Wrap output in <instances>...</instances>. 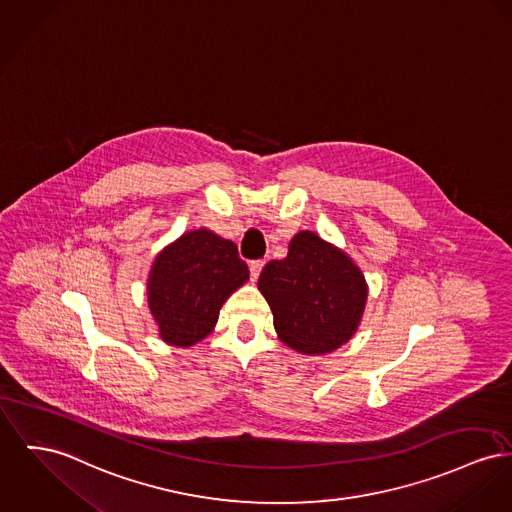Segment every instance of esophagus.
Wrapping results in <instances>:
<instances>
[{"label": "esophagus", "mask_w": 512, "mask_h": 512, "mask_svg": "<svg viewBox=\"0 0 512 512\" xmlns=\"http://www.w3.org/2000/svg\"><path fill=\"white\" fill-rule=\"evenodd\" d=\"M263 267H265V261H261V259L249 263V274H251V280H253V282H257V278H259V274L263 271Z\"/></svg>", "instance_id": "1"}]
</instances>
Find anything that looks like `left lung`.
I'll return each instance as SVG.
<instances>
[{
	"label": "left lung",
	"mask_w": 512,
	"mask_h": 512,
	"mask_svg": "<svg viewBox=\"0 0 512 512\" xmlns=\"http://www.w3.org/2000/svg\"><path fill=\"white\" fill-rule=\"evenodd\" d=\"M257 286L280 340L303 354H327L350 340L367 300L360 269L313 232H300L284 259L269 261Z\"/></svg>",
	"instance_id": "1"
}]
</instances>
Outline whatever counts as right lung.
Returning a JSON list of instances; mask_svg holds the SVG:
<instances>
[{"mask_svg": "<svg viewBox=\"0 0 512 512\" xmlns=\"http://www.w3.org/2000/svg\"><path fill=\"white\" fill-rule=\"evenodd\" d=\"M247 278V263L234 241L209 230L183 234L156 257L149 278V305L160 336L174 346L203 340L222 303Z\"/></svg>", "mask_w": 512, "mask_h": 512, "instance_id": "right-lung-1", "label": "right lung"}]
</instances>
